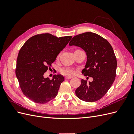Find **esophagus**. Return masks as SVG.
Wrapping results in <instances>:
<instances>
[{"label": "esophagus", "mask_w": 134, "mask_h": 134, "mask_svg": "<svg viewBox=\"0 0 134 134\" xmlns=\"http://www.w3.org/2000/svg\"><path fill=\"white\" fill-rule=\"evenodd\" d=\"M72 78V77H71V76H68L65 77V79H71Z\"/></svg>", "instance_id": "34e87169"}]
</instances>
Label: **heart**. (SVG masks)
I'll list each match as a JSON object with an SVG mask.
<instances>
[{"label":"heart","mask_w":134,"mask_h":134,"mask_svg":"<svg viewBox=\"0 0 134 134\" xmlns=\"http://www.w3.org/2000/svg\"><path fill=\"white\" fill-rule=\"evenodd\" d=\"M61 72L64 75L68 76H73L75 74V71L71 68H63L61 70Z\"/></svg>","instance_id":"heart-1"}]
</instances>
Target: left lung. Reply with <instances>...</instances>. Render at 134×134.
Returning <instances> with one entry per match:
<instances>
[{"label": "left lung", "instance_id": "1", "mask_svg": "<svg viewBox=\"0 0 134 134\" xmlns=\"http://www.w3.org/2000/svg\"><path fill=\"white\" fill-rule=\"evenodd\" d=\"M70 46L81 47L87 54V63L82 73L92 77V82L81 80L80 86L75 90L78 98L88 102L101 99L114 82L117 60L113 48L107 40L93 32L75 36Z\"/></svg>", "mask_w": 134, "mask_h": 134}]
</instances>
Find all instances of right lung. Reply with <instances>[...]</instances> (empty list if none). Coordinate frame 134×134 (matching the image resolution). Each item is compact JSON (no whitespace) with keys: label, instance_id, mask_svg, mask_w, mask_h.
Returning <instances> with one entry per match:
<instances>
[{"label":"right lung","instance_id":"right-lung-1","mask_svg":"<svg viewBox=\"0 0 134 134\" xmlns=\"http://www.w3.org/2000/svg\"><path fill=\"white\" fill-rule=\"evenodd\" d=\"M71 38V36L57 37L50 34H38L30 38L21 47L15 74L23 94L28 98L44 104L57 96L64 76L55 74L50 80L43 75Z\"/></svg>","mask_w":134,"mask_h":134}]
</instances>
